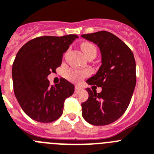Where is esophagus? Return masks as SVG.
Here are the masks:
<instances>
[{
  "mask_svg": "<svg viewBox=\"0 0 154 154\" xmlns=\"http://www.w3.org/2000/svg\"><path fill=\"white\" fill-rule=\"evenodd\" d=\"M80 90H81V87H80V85H75V91H76V92L80 91Z\"/></svg>",
  "mask_w": 154,
  "mask_h": 154,
  "instance_id": "34e87169",
  "label": "esophagus"
}]
</instances>
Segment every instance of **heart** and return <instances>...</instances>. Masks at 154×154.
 Instances as JSON below:
<instances>
[{
	"instance_id": "heart-1",
	"label": "heart",
	"mask_w": 154,
	"mask_h": 154,
	"mask_svg": "<svg viewBox=\"0 0 154 154\" xmlns=\"http://www.w3.org/2000/svg\"><path fill=\"white\" fill-rule=\"evenodd\" d=\"M80 48L82 50L83 53L86 57H88L89 55H94L96 56L97 54V48L94 44L89 42H84L81 44ZM89 72L87 70H73L69 72L68 79L73 82H79L82 80L84 77L88 75Z\"/></svg>"
}]
</instances>
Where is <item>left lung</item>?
<instances>
[{
  "instance_id": "8db88e82",
  "label": "left lung",
  "mask_w": 154,
  "mask_h": 154,
  "mask_svg": "<svg viewBox=\"0 0 154 154\" xmlns=\"http://www.w3.org/2000/svg\"><path fill=\"white\" fill-rule=\"evenodd\" d=\"M81 37L100 51L101 66L87 83L102 88L100 93L86 88L89 97L81 104L82 116L93 125H107L118 120L131 102L136 86L134 54L120 38L105 30Z\"/></svg>"
}]
</instances>
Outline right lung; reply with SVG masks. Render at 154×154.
<instances>
[{
	"label": "right lung",
	"mask_w": 154,
	"mask_h": 154,
	"mask_svg": "<svg viewBox=\"0 0 154 154\" xmlns=\"http://www.w3.org/2000/svg\"><path fill=\"white\" fill-rule=\"evenodd\" d=\"M76 34L36 37L17 52L12 67L15 97L24 113L41 123H51L63 113L65 100L74 92V85L63 78L50 86L48 77L60 67L62 57Z\"/></svg>",
	"instance_id": "1"
}]
</instances>
